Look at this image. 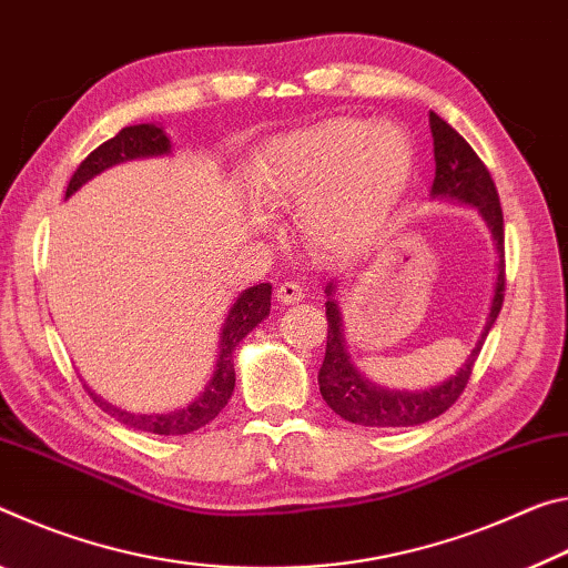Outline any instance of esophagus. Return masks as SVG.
Instances as JSON below:
<instances>
[{
  "label": "esophagus",
  "mask_w": 568,
  "mask_h": 568,
  "mask_svg": "<svg viewBox=\"0 0 568 568\" xmlns=\"http://www.w3.org/2000/svg\"><path fill=\"white\" fill-rule=\"evenodd\" d=\"M276 300L282 304H300L304 300V286L296 282H284L276 290Z\"/></svg>",
  "instance_id": "esophagus-1"
}]
</instances>
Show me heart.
<instances>
[{"mask_svg":"<svg viewBox=\"0 0 568 568\" xmlns=\"http://www.w3.org/2000/svg\"><path fill=\"white\" fill-rule=\"evenodd\" d=\"M413 163L397 125L327 118L274 138L251 169V189L266 206L300 209L314 248L349 256L383 231Z\"/></svg>","mask_w":568,"mask_h":568,"instance_id":"1","label":"heart"}]
</instances>
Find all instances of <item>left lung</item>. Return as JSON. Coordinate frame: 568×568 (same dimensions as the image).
Segmentation results:
<instances>
[{"instance_id": "1", "label": "left lung", "mask_w": 568, "mask_h": 568, "mask_svg": "<svg viewBox=\"0 0 568 568\" xmlns=\"http://www.w3.org/2000/svg\"><path fill=\"white\" fill-rule=\"evenodd\" d=\"M430 133L435 145V179L430 189V199H445L455 203H466L476 209L478 216L486 221L490 236L496 241V286L494 300L486 324H483L476 347L470 349L466 362L445 377L443 383L423 387V389H395L372 383L352 362L347 339H345V320H342L339 304L334 300L337 294V278L327 284V352L320 367V393L334 413L345 420L365 427H410L423 425L433 417L443 415L460 397L463 387L476 365L478 352L486 342L490 327L498 320L500 306H504L506 290V258H504V211H500L496 183L490 179L486 165H483L476 151L466 143L458 130H453L440 115L430 113Z\"/></svg>"}]
</instances>
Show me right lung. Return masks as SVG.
<instances>
[{
    "mask_svg": "<svg viewBox=\"0 0 568 568\" xmlns=\"http://www.w3.org/2000/svg\"><path fill=\"white\" fill-rule=\"evenodd\" d=\"M173 145L171 138L165 135V130L155 123H141V125H128L120 130L115 138L95 148L85 161L80 163V169L74 171L70 179L68 193L64 199H70L72 193H78L82 185L95 179V175L105 173L113 165L128 163V161H141V158H158V155H171ZM272 310V284H256L236 296V302L231 304V310L223 320L221 337H219V355L216 365H213L211 379L206 387L191 399L189 405L175 407V410L165 413H130L118 407L108 399H102L98 393L85 385L88 395L95 403L113 415L118 423H123L133 430L155 433V435H189L199 427L209 425L223 407L229 405L231 395H234L236 385V372H234V355L236 347L244 342L248 332H254L258 324L268 317Z\"/></svg>",
    "mask_w": 568,
    "mask_h": 568,
    "instance_id": "right-lung-1",
    "label": "right lung"
}]
</instances>
